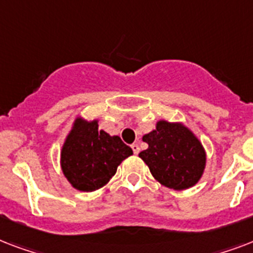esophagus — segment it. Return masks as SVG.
Returning a JSON list of instances; mask_svg holds the SVG:
<instances>
[{"label":"esophagus","instance_id":"esophagus-1","mask_svg":"<svg viewBox=\"0 0 253 253\" xmlns=\"http://www.w3.org/2000/svg\"><path fill=\"white\" fill-rule=\"evenodd\" d=\"M131 148H132V151H134L135 155H138L139 151H140V148H139V144H136V143H134V144L131 146Z\"/></svg>","mask_w":253,"mask_h":253}]
</instances>
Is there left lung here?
Masks as SVG:
<instances>
[{
	"label": "left lung",
	"mask_w": 253,
	"mask_h": 253,
	"mask_svg": "<svg viewBox=\"0 0 253 253\" xmlns=\"http://www.w3.org/2000/svg\"><path fill=\"white\" fill-rule=\"evenodd\" d=\"M148 148L139 154L152 176L167 188L184 190L202 177L206 152L196 135L182 123L159 121L156 128L143 136Z\"/></svg>",
	"instance_id": "1"
}]
</instances>
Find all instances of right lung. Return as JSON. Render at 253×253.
I'll return each instance as SVG.
<instances>
[{
  "label": "right lung",
  "mask_w": 253,
  "mask_h": 253,
  "mask_svg": "<svg viewBox=\"0 0 253 253\" xmlns=\"http://www.w3.org/2000/svg\"><path fill=\"white\" fill-rule=\"evenodd\" d=\"M132 150L119 136L98 131V121L77 118L61 148V169L69 184L81 192L106 185Z\"/></svg>",
  "instance_id": "obj_1"
}]
</instances>
